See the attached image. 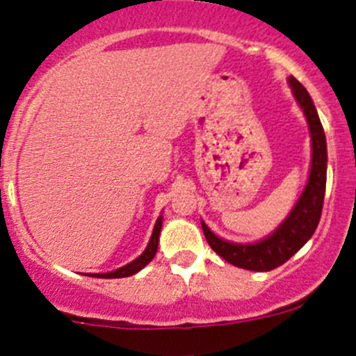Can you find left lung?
Here are the masks:
<instances>
[{
  "instance_id": "obj_1",
  "label": "left lung",
  "mask_w": 356,
  "mask_h": 356,
  "mask_svg": "<svg viewBox=\"0 0 356 356\" xmlns=\"http://www.w3.org/2000/svg\"><path fill=\"white\" fill-rule=\"evenodd\" d=\"M288 84L298 106L307 118L312 138V165L300 198L286 215L284 220L274 229V232L254 243H234L218 238L201 220L203 234L211 250L225 261L246 270L268 272L286 264L314 236L322 215L325 181H327V143H325L324 127L303 84H300L294 77L288 79Z\"/></svg>"
}]
</instances>
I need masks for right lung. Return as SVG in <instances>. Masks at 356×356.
I'll return each mask as SVG.
<instances>
[{
    "mask_svg": "<svg viewBox=\"0 0 356 356\" xmlns=\"http://www.w3.org/2000/svg\"><path fill=\"white\" fill-rule=\"evenodd\" d=\"M161 222H163V217H158L155 222V227H153V234L149 238L148 246L146 250L139 254L136 260H132L131 264L124 265V267L117 268V270H111V272H105V274H88L91 277H98V279H120V277H129V275H134L138 274L141 268H145L149 261L155 258L156 250H158V239H160V231H161Z\"/></svg>",
    "mask_w": 356,
    "mask_h": 356,
    "instance_id": "right-lung-1",
    "label": "right lung"
}]
</instances>
